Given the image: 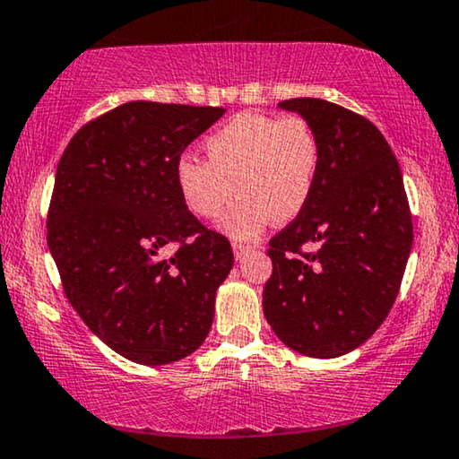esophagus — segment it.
I'll use <instances>...</instances> for the list:
<instances>
[{"label": "esophagus", "instance_id": "34e87169", "mask_svg": "<svg viewBox=\"0 0 459 459\" xmlns=\"http://www.w3.org/2000/svg\"><path fill=\"white\" fill-rule=\"evenodd\" d=\"M251 247H249V245H243V243H232V251H235V257H237V260H241V257L245 255V254H247V251H249Z\"/></svg>", "mask_w": 459, "mask_h": 459}]
</instances>
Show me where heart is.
I'll return each mask as SVG.
<instances>
[{
  "instance_id": "1",
  "label": "heart",
  "mask_w": 459,
  "mask_h": 459,
  "mask_svg": "<svg viewBox=\"0 0 459 459\" xmlns=\"http://www.w3.org/2000/svg\"><path fill=\"white\" fill-rule=\"evenodd\" d=\"M204 152L208 162L189 153L178 158V193L197 218L214 221L237 185L241 195L222 222L235 238H255L273 216L276 222L299 216L322 160L318 134L299 114H237L205 137Z\"/></svg>"
}]
</instances>
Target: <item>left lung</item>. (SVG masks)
I'll return each instance as SVG.
<instances>
[{
    "instance_id": "1",
    "label": "left lung",
    "mask_w": 459,
    "mask_h": 459,
    "mask_svg": "<svg viewBox=\"0 0 459 459\" xmlns=\"http://www.w3.org/2000/svg\"><path fill=\"white\" fill-rule=\"evenodd\" d=\"M279 106L314 126L322 160L307 205L270 238L264 316L293 351L339 358L370 339L397 299L414 241L408 195L395 153L364 116L316 98Z\"/></svg>"
}]
</instances>
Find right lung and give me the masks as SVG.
<instances>
[{"label": "right lung", "instance_id": "right-lung-1", "mask_svg": "<svg viewBox=\"0 0 459 459\" xmlns=\"http://www.w3.org/2000/svg\"><path fill=\"white\" fill-rule=\"evenodd\" d=\"M227 112L128 101L87 122L56 170L48 245L82 322L143 366L183 359L208 337L232 268L227 237L186 208L174 168ZM168 244H177L172 256Z\"/></svg>", "mask_w": 459, "mask_h": 459}]
</instances>
